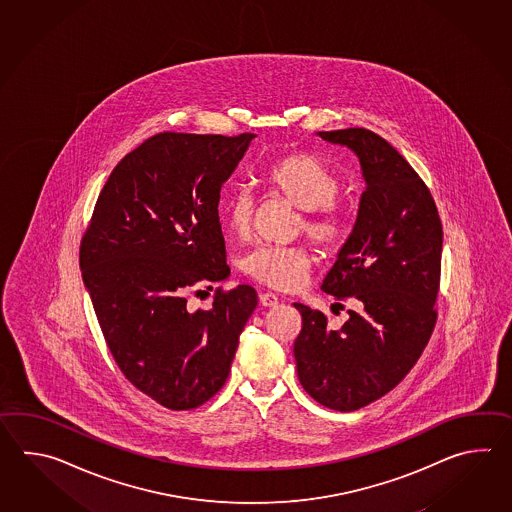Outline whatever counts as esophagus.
<instances>
[{"instance_id":"obj_1","label":"esophagus","mask_w":512,"mask_h":512,"mask_svg":"<svg viewBox=\"0 0 512 512\" xmlns=\"http://www.w3.org/2000/svg\"><path fill=\"white\" fill-rule=\"evenodd\" d=\"M278 296L274 293H260V304L263 307H276L278 305Z\"/></svg>"}]
</instances>
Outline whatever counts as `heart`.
Returning <instances> with one entry per match:
<instances>
[{
  "mask_svg": "<svg viewBox=\"0 0 512 512\" xmlns=\"http://www.w3.org/2000/svg\"><path fill=\"white\" fill-rule=\"evenodd\" d=\"M265 185L276 196L300 208L298 230L322 249H338L349 236V214L335 197L340 177L324 161L309 153H293L271 164L263 174ZM227 229L236 236L251 230L254 197L238 188L221 205ZM313 258L302 245H260L243 258V269L254 280L278 291H296L304 285Z\"/></svg>",
  "mask_w": 512,
  "mask_h": 512,
  "instance_id": "obj_1",
  "label": "heart"
}]
</instances>
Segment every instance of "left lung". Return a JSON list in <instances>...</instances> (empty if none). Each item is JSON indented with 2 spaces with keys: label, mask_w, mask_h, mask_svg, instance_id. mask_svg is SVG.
Masks as SVG:
<instances>
[{
  "label": "left lung",
  "mask_w": 512,
  "mask_h": 512,
  "mask_svg": "<svg viewBox=\"0 0 512 512\" xmlns=\"http://www.w3.org/2000/svg\"><path fill=\"white\" fill-rule=\"evenodd\" d=\"M359 157L366 188L353 230L322 291L351 298L340 329L324 313L294 304L298 379L315 401L353 412L381 399L414 368L434 331L443 227L423 179L392 144L364 128L318 131Z\"/></svg>",
  "instance_id": "8db88e82"
}]
</instances>
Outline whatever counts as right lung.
<instances>
[{"instance_id":"obj_1","label":"right lung","mask_w":512,"mask_h":512,"mask_svg":"<svg viewBox=\"0 0 512 512\" xmlns=\"http://www.w3.org/2000/svg\"><path fill=\"white\" fill-rule=\"evenodd\" d=\"M256 135L164 131L109 175L80 245V269L126 379L170 410L223 388L258 304L251 285L190 311L186 293L229 278L218 205ZM199 293V291H197Z\"/></svg>"}]
</instances>
